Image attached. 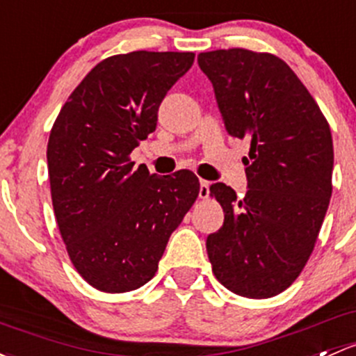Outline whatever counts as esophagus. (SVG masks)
Here are the masks:
<instances>
[{"mask_svg":"<svg viewBox=\"0 0 356 356\" xmlns=\"http://www.w3.org/2000/svg\"><path fill=\"white\" fill-rule=\"evenodd\" d=\"M208 196H209V182L200 181V197L201 200H207Z\"/></svg>","mask_w":356,"mask_h":356,"instance_id":"esophagus-1","label":"esophagus"}]
</instances>
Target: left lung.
Instances as JSON below:
<instances>
[{"label": "left lung", "mask_w": 356, "mask_h": 356, "mask_svg": "<svg viewBox=\"0 0 356 356\" xmlns=\"http://www.w3.org/2000/svg\"><path fill=\"white\" fill-rule=\"evenodd\" d=\"M225 129L249 138L247 193L237 200L216 182L223 227L207 238L216 280L234 293L268 298L304 269L326 216L332 186V138L309 90L285 61L268 52H201Z\"/></svg>", "instance_id": "obj_1"}]
</instances>
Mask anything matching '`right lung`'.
<instances>
[{"label": "right lung", "instance_id": "add662e5", "mask_svg": "<svg viewBox=\"0 0 356 356\" xmlns=\"http://www.w3.org/2000/svg\"><path fill=\"white\" fill-rule=\"evenodd\" d=\"M193 52L134 51L104 59L73 90L47 143L51 196L76 271L107 293L136 290L159 268L172 232L200 194L191 170L133 168Z\"/></svg>", "mask_w": 356, "mask_h": 356}]
</instances>
